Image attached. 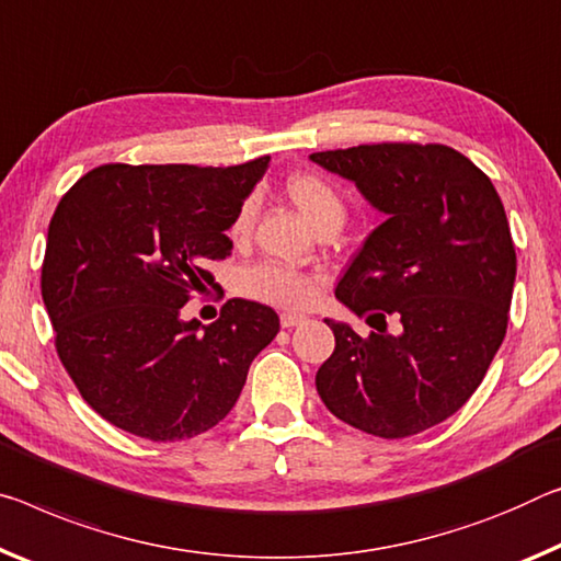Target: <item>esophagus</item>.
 Masks as SVG:
<instances>
[{"label": "esophagus", "mask_w": 561, "mask_h": 561, "mask_svg": "<svg viewBox=\"0 0 561 561\" xmlns=\"http://www.w3.org/2000/svg\"><path fill=\"white\" fill-rule=\"evenodd\" d=\"M279 322H282V327H284V329H291V327H297V324L305 322V317H301V314H295V312H284V314L279 317Z\"/></svg>", "instance_id": "obj_1"}]
</instances>
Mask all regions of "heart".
Segmentation results:
<instances>
[{"label":"heart","mask_w":561,"mask_h":561,"mask_svg":"<svg viewBox=\"0 0 561 561\" xmlns=\"http://www.w3.org/2000/svg\"><path fill=\"white\" fill-rule=\"evenodd\" d=\"M284 192L291 204L301 211L314 229L324 225H342L346 215V204L340 190L317 172H295L284 182ZM256 215L254 197H247L229 221V237L232 242H244L252 232ZM239 291L249 299L266 301L277 307H305L314 297V277L299 272L295 266H284L277 262H260L247 266L239 274Z\"/></svg>","instance_id":"obj_1"}]
</instances>
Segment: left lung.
Returning a JSON list of instances; mask_svg holds the SVG:
<instances>
[{"mask_svg": "<svg viewBox=\"0 0 561 561\" xmlns=\"http://www.w3.org/2000/svg\"><path fill=\"white\" fill-rule=\"evenodd\" d=\"M309 159L387 215L334 289L377 332L324 319L336 344L317 392L362 432L412 437L474 394L506 334L517 254L504 204L482 169L444 145L385 141Z\"/></svg>", "mask_w": 561, "mask_h": 561, "instance_id": "1", "label": "left lung"}]
</instances>
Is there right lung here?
I'll return each mask as SVG.
<instances>
[{
	"mask_svg": "<svg viewBox=\"0 0 561 561\" xmlns=\"http://www.w3.org/2000/svg\"><path fill=\"white\" fill-rule=\"evenodd\" d=\"M266 164H102L57 204L42 299L67 375L110 424L180 442L232 412L279 317L229 299L204 327L182 307L232 254L225 232Z\"/></svg>",
	"mask_w": 561,
	"mask_h": 561,
	"instance_id": "right-lung-1",
	"label": "right lung"
}]
</instances>
